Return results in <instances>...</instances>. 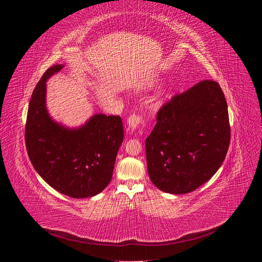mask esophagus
I'll return each instance as SVG.
<instances>
[{"label":"esophagus","instance_id":"obj_1","mask_svg":"<svg viewBox=\"0 0 262 262\" xmlns=\"http://www.w3.org/2000/svg\"><path fill=\"white\" fill-rule=\"evenodd\" d=\"M141 122H142V117L140 115H136V114L129 116L128 120H126V124H128L129 130H131V131L137 130V128L141 124Z\"/></svg>","mask_w":262,"mask_h":262}]
</instances>
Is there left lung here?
Instances as JSON below:
<instances>
[{
    "mask_svg": "<svg viewBox=\"0 0 262 262\" xmlns=\"http://www.w3.org/2000/svg\"><path fill=\"white\" fill-rule=\"evenodd\" d=\"M145 140L150 181L164 192L185 194L212 178L231 141L225 96L214 81H201L173 96L157 113Z\"/></svg>",
    "mask_w": 262,
    "mask_h": 262,
    "instance_id": "8db88e82",
    "label": "left lung"
}]
</instances>
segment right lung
<instances>
[{
	"mask_svg": "<svg viewBox=\"0 0 262 262\" xmlns=\"http://www.w3.org/2000/svg\"><path fill=\"white\" fill-rule=\"evenodd\" d=\"M64 68L53 66L42 75L28 106L25 140L29 160L40 177L57 191L76 199L100 193L112 180L123 141L119 116L96 114L78 128L51 118L46 105L49 78Z\"/></svg>",
	"mask_w": 262,
	"mask_h": 262,
	"instance_id": "1",
	"label": "right lung"
}]
</instances>
